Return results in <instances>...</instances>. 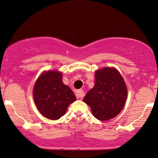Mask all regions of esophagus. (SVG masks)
<instances>
[{
  "mask_svg": "<svg viewBox=\"0 0 158 158\" xmlns=\"http://www.w3.org/2000/svg\"><path fill=\"white\" fill-rule=\"evenodd\" d=\"M76 96L77 98H82L85 96V92L82 89L77 90L76 91Z\"/></svg>",
  "mask_w": 158,
  "mask_h": 158,
  "instance_id": "1",
  "label": "esophagus"
}]
</instances>
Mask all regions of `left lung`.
Masks as SVG:
<instances>
[{"label": "left lung", "instance_id": "obj_1", "mask_svg": "<svg viewBox=\"0 0 158 158\" xmlns=\"http://www.w3.org/2000/svg\"><path fill=\"white\" fill-rule=\"evenodd\" d=\"M127 87L115 68L105 67L95 72L94 86L83 98L93 115L100 121L113 118L120 113L127 100Z\"/></svg>", "mask_w": 158, "mask_h": 158}]
</instances>
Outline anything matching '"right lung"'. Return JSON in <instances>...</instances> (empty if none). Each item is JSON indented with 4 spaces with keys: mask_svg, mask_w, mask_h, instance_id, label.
<instances>
[{
    "mask_svg": "<svg viewBox=\"0 0 158 158\" xmlns=\"http://www.w3.org/2000/svg\"><path fill=\"white\" fill-rule=\"evenodd\" d=\"M33 94L38 110L52 120L64 115L68 106L76 100L70 88L62 82L61 73L56 71L40 75L34 85Z\"/></svg>",
    "mask_w": 158,
    "mask_h": 158,
    "instance_id": "right-lung-1",
    "label": "right lung"
}]
</instances>
